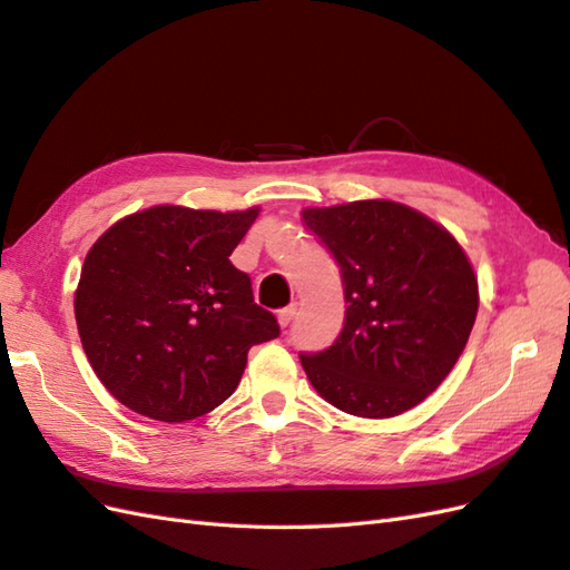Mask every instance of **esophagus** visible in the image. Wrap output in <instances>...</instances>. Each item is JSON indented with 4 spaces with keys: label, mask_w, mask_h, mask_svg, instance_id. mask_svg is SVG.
<instances>
[{
    "label": "esophagus",
    "mask_w": 570,
    "mask_h": 570,
    "mask_svg": "<svg viewBox=\"0 0 570 570\" xmlns=\"http://www.w3.org/2000/svg\"><path fill=\"white\" fill-rule=\"evenodd\" d=\"M296 305H288V308H284L279 315H276V317H279V325H282V330H286L291 323H294V317H296Z\"/></svg>",
    "instance_id": "1"
}]
</instances>
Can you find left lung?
Wrapping results in <instances>:
<instances>
[{"label": "left lung", "instance_id": "left-lung-1", "mask_svg": "<svg viewBox=\"0 0 570 570\" xmlns=\"http://www.w3.org/2000/svg\"><path fill=\"white\" fill-rule=\"evenodd\" d=\"M301 214L342 267L348 303L337 342L301 356L311 385L361 419L412 410L445 381L470 340L479 308L470 257L445 226L392 199Z\"/></svg>", "mask_w": 570, "mask_h": 570}]
</instances>
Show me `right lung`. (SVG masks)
<instances>
[{"label": "right lung", "mask_w": 570, "mask_h": 570, "mask_svg": "<svg viewBox=\"0 0 570 570\" xmlns=\"http://www.w3.org/2000/svg\"><path fill=\"white\" fill-rule=\"evenodd\" d=\"M257 214L156 204L91 245L77 330L98 381L127 410L166 424L207 414L238 387L250 346L279 334L228 259Z\"/></svg>", "instance_id": "add662e5"}]
</instances>
